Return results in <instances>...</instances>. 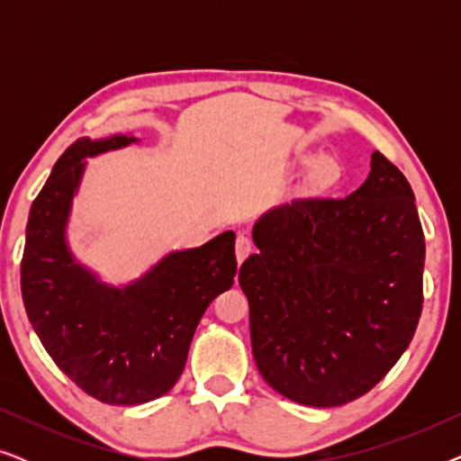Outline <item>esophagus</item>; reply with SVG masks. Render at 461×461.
Instances as JSON below:
<instances>
[{
    "label": "esophagus",
    "mask_w": 461,
    "mask_h": 461,
    "mask_svg": "<svg viewBox=\"0 0 461 461\" xmlns=\"http://www.w3.org/2000/svg\"><path fill=\"white\" fill-rule=\"evenodd\" d=\"M251 251H254V243H251V239L248 235H239L237 237V243H235V254H237V260L243 262L245 258H248Z\"/></svg>",
    "instance_id": "34e87169"
}]
</instances>
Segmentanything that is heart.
Listing matches in <instances>:
<instances>
[{
    "label": "heart",
    "mask_w": 461,
    "mask_h": 461,
    "mask_svg": "<svg viewBox=\"0 0 461 461\" xmlns=\"http://www.w3.org/2000/svg\"><path fill=\"white\" fill-rule=\"evenodd\" d=\"M339 176V169L336 161L330 157H321V159L312 166V182L317 186H330L331 182H336Z\"/></svg>",
    "instance_id": "obj_1"
}]
</instances>
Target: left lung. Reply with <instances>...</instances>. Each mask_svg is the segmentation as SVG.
Masks as SVG:
<instances>
[{
  "label": "left lung",
  "mask_w": 461,
  "mask_h": 461,
  "mask_svg": "<svg viewBox=\"0 0 461 461\" xmlns=\"http://www.w3.org/2000/svg\"><path fill=\"white\" fill-rule=\"evenodd\" d=\"M239 268L258 371L308 407L369 393L411 342L426 243L411 186L382 153L342 199H294L251 230Z\"/></svg>",
  "instance_id": "1"
}]
</instances>
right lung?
Instances as JSON below:
<instances>
[{
  "mask_svg": "<svg viewBox=\"0 0 461 461\" xmlns=\"http://www.w3.org/2000/svg\"><path fill=\"white\" fill-rule=\"evenodd\" d=\"M131 142L138 138H79L60 155L31 205L21 264L23 302L43 348L84 393L109 405H140L174 388L205 308L237 273L232 230L169 251L123 287L77 262L67 224L86 159Z\"/></svg>",
  "mask_w": 461,
  "mask_h": 461,
  "instance_id": "obj_1",
  "label": "right lung"
}]
</instances>
